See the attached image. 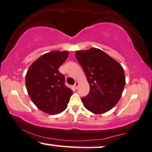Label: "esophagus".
Instances as JSON below:
<instances>
[{
    "label": "esophagus",
    "mask_w": 152,
    "mask_h": 152,
    "mask_svg": "<svg viewBox=\"0 0 152 152\" xmlns=\"http://www.w3.org/2000/svg\"><path fill=\"white\" fill-rule=\"evenodd\" d=\"M78 85H79V83H78V82H76V83H75V85H74V87H75V88L77 89V88Z\"/></svg>",
    "instance_id": "1"
}]
</instances>
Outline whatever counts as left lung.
Segmentation results:
<instances>
[{"label": "left lung", "mask_w": 152, "mask_h": 152, "mask_svg": "<svg viewBox=\"0 0 152 152\" xmlns=\"http://www.w3.org/2000/svg\"><path fill=\"white\" fill-rule=\"evenodd\" d=\"M77 61L83 67L90 90L82 98L84 106L94 114L108 112L117 104L125 85L122 65L97 48L76 51Z\"/></svg>", "instance_id": "left-lung-1"}]
</instances>
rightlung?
I'll return each instance as SVG.
<instances>
[{"instance_id": "1", "label": "right lung", "mask_w": 152, "mask_h": 152, "mask_svg": "<svg viewBox=\"0 0 152 152\" xmlns=\"http://www.w3.org/2000/svg\"><path fill=\"white\" fill-rule=\"evenodd\" d=\"M68 55V51L45 53L26 73V85L30 99L39 110L49 115L63 112L72 94V90L65 86L64 75L58 71Z\"/></svg>"}]
</instances>
